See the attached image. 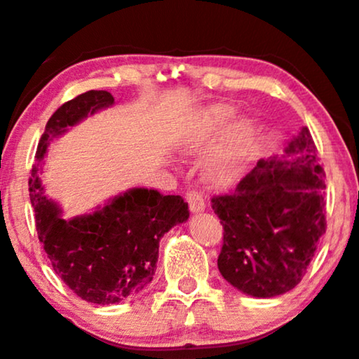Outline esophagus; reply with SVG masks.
<instances>
[{
	"mask_svg": "<svg viewBox=\"0 0 359 359\" xmlns=\"http://www.w3.org/2000/svg\"><path fill=\"white\" fill-rule=\"evenodd\" d=\"M187 202L189 207H191L192 212H202L205 209V201L204 196L198 192H189L187 194Z\"/></svg>",
	"mask_w": 359,
	"mask_h": 359,
	"instance_id": "34e87169",
	"label": "esophagus"
}]
</instances>
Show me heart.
I'll return each mask as SVG.
<instances>
[{
    "mask_svg": "<svg viewBox=\"0 0 359 359\" xmlns=\"http://www.w3.org/2000/svg\"><path fill=\"white\" fill-rule=\"evenodd\" d=\"M234 111L226 105H214L202 116L198 128L189 140V149L198 150L231 122ZM254 128L248 120L236 122L229 128L222 145L215 150L205 165V179L215 185H226L239 175L243 163L252 145Z\"/></svg>",
    "mask_w": 359,
    "mask_h": 359,
    "instance_id": "obj_1",
    "label": "heart"
}]
</instances>
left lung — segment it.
Masks as SVG:
<instances>
[{"instance_id":"8db88e82","label":"left lung","mask_w":359,"mask_h":359,"mask_svg":"<svg viewBox=\"0 0 359 359\" xmlns=\"http://www.w3.org/2000/svg\"><path fill=\"white\" fill-rule=\"evenodd\" d=\"M284 152L259 161L234 191L212 197L224 227L219 271L248 296L296 287L326 232L325 170L308 127Z\"/></svg>"}]
</instances>
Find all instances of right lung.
I'll list each match as a JSON object with an SVG mask.
<instances>
[{
    "label": "right lung",
    "mask_w": 359,
    "mask_h": 359,
    "mask_svg": "<svg viewBox=\"0 0 359 359\" xmlns=\"http://www.w3.org/2000/svg\"><path fill=\"white\" fill-rule=\"evenodd\" d=\"M111 105L114 97L105 90H90L63 103L46 123L36 161H43L50 142L68 127ZM29 198L38 239L53 271L76 296L100 306L140 292L154 279L163 234L189 219L182 197L154 189H130L92 214L63 219L60 205L45 196L38 165L32 168Z\"/></svg>",
    "instance_id": "obj_1"
}]
</instances>
